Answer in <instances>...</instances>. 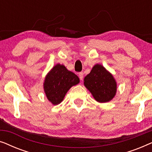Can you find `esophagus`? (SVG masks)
I'll use <instances>...</instances> for the list:
<instances>
[{
  "label": "esophagus",
  "mask_w": 152,
  "mask_h": 152,
  "mask_svg": "<svg viewBox=\"0 0 152 152\" xmlns=\"http://www.w3.org/2000/svg\"><path fill=\"white\" fill-rule=\"evenodd\" d=\"M79 77H80V80H82L84 79V73L82 72H79Z\"/></svg>",
  "instance_id": "esophagus-1"
}]
</instances>
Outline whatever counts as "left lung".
Instances as JSON below:
<instances>
[{"label":"left lung","instance_id":"1","mask_svg":"<svg viewBox=\"0 0 152 152\" xmlns=\"http://www.w3.org/2000/svg\"><path fill=\"white\" fill-rule=\"evenodd\" d=\"M84 84L95 100L101 103L111 100L117 90L113 77L99 64H96L85 77Z\"/></svg>","mask_w":152,"mask_h":152}]
</instances>
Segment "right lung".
<instances>
[{"label":"right lung","instance_id":"obj_1","mask_svg":"<svg viewBox=\"0 0 152 152\" xmlns=\"http://www.w3.org/2000/svg\"><path fill=\"white\" fill-rule=\"evenodd\" d=\"M79 82L80 79L75 74L64 66L57 64L45 77L43 86L47 98L55 105L61 103L67 91Z\"/></svg>","mask_w":152,"mask_h":152}]
</instances>
